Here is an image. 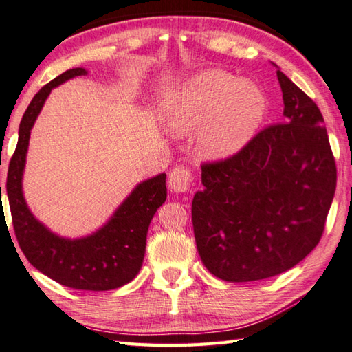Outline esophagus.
Instances as JSON below:
<instances>
[{"instance_id": "34e87169", "label": "esophagus", "mask_w": 352, "mask_h": 352, "mask_svg": "<svg viewBox=\"0 0 352 352\" xmlns=\"http://www.w3.org/2000/svg\"><path fill=\"white\" fill-rule=\"evenodd\" d=\"M195 184V175L190 168L179 165V167L171 170L168 176V187L175 193H185L188 191L191 185Z\"/></svg>"}]
</instances>
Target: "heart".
Listing matches in <instances>:
<instances>
[{
  "label": "heart",
  "instance_id": "b5f03b06",
  "mask_svg": "<svg viewBox=\"0 0 352 352\" xmlns=\"http://www.w3.org/2000/svg\"><path fill=\"white\" fill-rule=\"evenodd\" d=\"M267 101L261 90L222 70L191 78L165 110V125L176 136L197 129V150L210 159L237 153L261 125Z\"/></svg>",
  "mask_w": 352,
  "mask_h": 352
}]
</instances>
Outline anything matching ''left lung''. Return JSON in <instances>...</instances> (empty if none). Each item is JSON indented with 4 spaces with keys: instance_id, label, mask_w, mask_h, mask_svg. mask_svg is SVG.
Wrapping results in <instances>:
<instances>
[{
    "instance_id": "left-lung-1",
    "label": "left lung",
    "mask_w": 352,
    "mask_h": 352,
    "mask_svg": "<svg viewBox=\"0 0 352 352\" xmlns=\"http://www.w3.org/2000/svg\"><path fill=\"white\" fill-rule=\"evenodd\" d=\"M283 121L227 159L202 164L191 204L197 253L211 274L253 282L288 271L320 242L337 168L317 104L277 70Z\"/></svg>"
}]
</instances>
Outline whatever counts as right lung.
Instances as JSON below:
<instances>
[{
  "label": "right lung",
  "instance_id": "obj_1",
  "mask_svg": "<svg viewBox=\"0 0 352 352\" xmlns=\"http://www.w3.org/2000/svg\"><path fill=\"white\" fill-rule=\"evenodd\" d=\"M81 75L87 72L81 67L70 69L33 96L19 124L18 145L10 159L6 188L16 241L33 267L64 287L109 291L133 280L142 267L150 222L167 199L165 173L139 184L101 230L73 241L53 234L38 222L23 196L21 181L33 124L52 89Z\"/></svg>",
  "mask_w": 352,
  "mask_h": 352
}]
</instances>
